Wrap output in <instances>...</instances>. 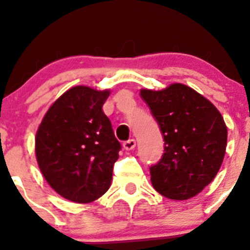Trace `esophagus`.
Listing matches in <instances>:
<instances>
[{
  "instance_id": "1",
  "label": "esophagus",
  "mask_w": 250,
  "mask_h": 250,
  "mask_svg": "<svg viewBox=\"0 0 250 250\" xmlns=\"http://www.w3.org/2000/svg\"><path fill=\"white\" fill-rule=\"evenodd\" d=\"M135 146H136V141H135L134 139H129L128 141L123 142V148H125V150H131V149L135 148Z\"/></svg>"
}]
</instances>
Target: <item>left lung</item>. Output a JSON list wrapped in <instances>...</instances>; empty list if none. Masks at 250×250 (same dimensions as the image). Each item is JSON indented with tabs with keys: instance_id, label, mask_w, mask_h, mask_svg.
Wrapping results in <instances>:
<instances>
[{
	"instance_id": "obj_1",
	"label": "left lung",
	"mask_w": 250,
	"mask_h": 250,
	"mask_svg": "<svg viewBox=\"0 0 250 250\" xmlns=\"http://www.w3.org/2000/svg\"><path fill=\"white\" fill-rule=\"evenodd\" d=\"M140 94L165 140L161 160L150 167L151 185L170 200L190 199L222 165L228 135L223 117L213 103L181 83Z\"/></svg>"
}]
</instances>
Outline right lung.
I'll list each match as a JSON object with an SVG mask.
<instances>
[{
    "instance_id": "obj_1",
    "label": "right lung",
    "mask_w": 250,
    "mask_h": 250,
    "mask_svg": "<svg viewBox=\"0 0 250 250\" xmlns=\"http://www.w3.org/2000/svg\"><path fill=\"white\" fill-rule=\"evenodd\" d=\"M110 91L76 85L51 104L37 129L36 160L57 194L77 203L110 187L121 145L102 107Z\"/></svg>"
}]
</instances>
